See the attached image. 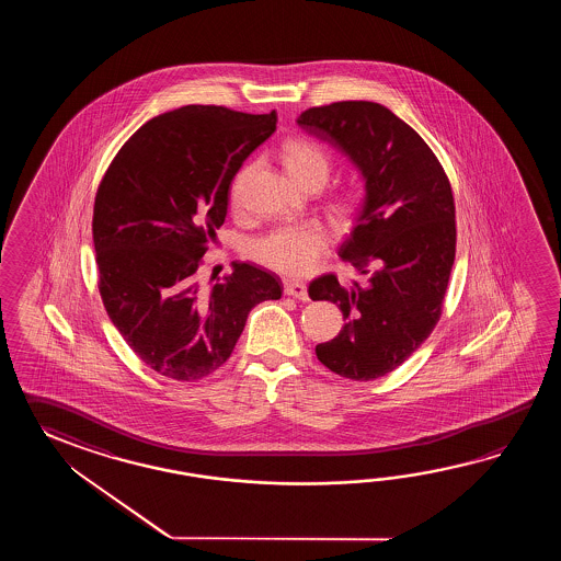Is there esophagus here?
Segmentation results:
<instances>
[{
    "label": "esophagus",
    "instance_id": "esophagus-1",
    "mask_svg": "<svg viewBox=\"0 0 561 561\" xmlns=\"http://www.w3.org/2000/svg\"><path fill=\"white\" fill-rule=\"evenodd\" d=\"M285 295L286 297H293L297 298V300H302V302H307V300H309V290H307V285H305V283L286 280Z\"/></svg>",
    "mask_w": 561,
    "mask_h": 561
}]
</instances>
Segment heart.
Instances as JSON below:
<instances>
[{"label": "heart", "mask_w": 561, "mask_h": 561, "mask_svg": "<svg viewBox=\"0 0 561 561\" xmlns=\"http://www.w3.org/2000/svg\"><path fill=\"white\" fill-rule=\"evenodd\" d=\"M283 160L290 176L297 184L327 182L331 160L317 144L307 140H290L283 148ZM249 170H242L232 182V198L239 201L242 184ZM355 206V196H346L336 203L339 213H348ZM329 249V232L319 222L283 225L254 239L249 247L252 261L286 276H300L309 273L322 254Z\"/></svg>", "instance_id": "obj_1"}]
</instances>
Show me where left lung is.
<instances>
[{
	"label": "left lung",
	"instance_id": "1",
	"mask_svg": "<svg viewBox=\"0 0 561 561\" xmlns=\"http://www.w3.org/2000/svg\"><path fill=\"white\" fill-rule=\"evenodd\" d=\"M298 128L333 146L365 184L363 204L339 256L367 285L312 280L309 297L331 300L345 324L317 345L327 369L373 381L397 369L439 321L455 261V204L430 146L389 107L348 100L309 107Z\"/></svg>",
	"mask_w": 561,
	"mask_h": 561
}]
</instances>
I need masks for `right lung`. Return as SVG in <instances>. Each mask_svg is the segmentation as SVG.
Returning <instances> with one entry per match:
<instances>
[{
  "label": "right lung",
  "mask_w": 561,
  "mask_h": 561,
  "mask_svg": "<svg viewBox=\"0 0 561 561\" xmlns=\"http://www.w3.org/2000/svg\"><path fill=\"white\" fill-rule=\"evenodd\" d=\"M275 130V112L179 107L146 122L98 188L92 234L107 317L168 379L196 381L225 365L252 307L283 295L252 264L232 263L208 290L196 276L232 179Z\"/></svg>",
  "instance_id": "1"
}]
</instances>
